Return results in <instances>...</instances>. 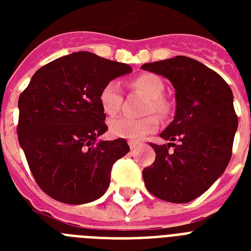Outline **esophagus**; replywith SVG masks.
<instances>
[{"mask_svg": "<svg viewBox=\"0 0 251 251\" xmlns=\"http://www.w3.org/2000/svg\"><path fill=\"white\" fill-rule=\"evenodd\" d=\"M139 142H135V141H129V146H130V149L134 150V149H137V147H139Z\"/></svg>", "mask_w": 251, "mask_h": 251, "instance_id": "obj_1", "label": "esophagus"}]
</instances>
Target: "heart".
<instances>
[{"instance_id": "heart-1", "label": "heart", "mask_w": 251, "mask_h": 251, "mask_svg": "<svg viewBox=\"0 0 251 251\" xmlns=\"http://www.w3.org/2000/svg\"><path fill=\"white\" fill-rule=\"evenodd\" d=\"M130 87L137 92L147 98L143 113H156L159 116H165L169 112V104L164 96L165 87L163 80L153 74H141L130 80ZM99 101L102 112L113 117L120 112L122 104V95L120 84L116 80H110L102 87L99 95ZM159 122L155 116H147L141 120H130L120 117L109 122V131L113 137L138 141L147 137L153 131H156Z\"/></svg>"}]
</instances>
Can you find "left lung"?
Here are the masks:
<instances>
[{
    "label": "left lung",
    "mask_w": 251,
    "mask_h": 251,
    "mask_svg": "<svg viewBox=\"0 0 251 251\" xmlns=\"http://www.w3.org/2000/svg\"><path fill=\"white\" fill-rule=\"evenodd\" d=\"M142 69L165 76L176 91L175 118L160 134L169 143L151 145L156 157L142 172L145 185L163 201L190 202L212 186L230 160L238 126L233 94L218 73L189 57Z\"/></svg>",
    "instance_id": "8db88e82"
}]
</instances>
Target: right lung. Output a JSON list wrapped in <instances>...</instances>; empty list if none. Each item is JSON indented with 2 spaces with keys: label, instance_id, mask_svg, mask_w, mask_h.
Segmentation results:
<instances>
[{
  "label": "right lung",
  "instance_id": "1",
  "mask_svg": "<svg viewBox=\"0 0 251 251\" xmlns=\"http://www.w3.org/2000/svg\"><path fill=\"white\" fill-rule=\"evenodd\" d=\"M129 65L75 52L44 65L19 96L18 141L33 178L58 202L83 204L104 195L110 171L130 147L98 141L108 130L99 95L130 74Z\"/></svg>",
  "mask_w": 251,
  "mask_h": 251
}]
</instances>
